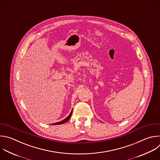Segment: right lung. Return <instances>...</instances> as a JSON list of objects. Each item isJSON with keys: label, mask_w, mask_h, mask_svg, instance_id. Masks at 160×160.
Returning <instances> with one entry per match:
<instances>
[{"label": "right lung", "mask_w": 160, "mask_h": 160, "mask_svg": "<svg viewBox=\"0 0 160 160\" xmlns=\"http://www.w3.org/2000/svg\"><path fill=\"white\" fill-rule=\"evenodd\" d=\"M72 111H73V110H72V112H70V114H69V116H68L67 118H65V119H63V121H60V122H58L53 123V124H52V125H58V124H62L65 123L66 122H67V121L70 119V118H71V116H72Z\"/></svg>", "instance_id": "right-lung-1"}]
</instances>
